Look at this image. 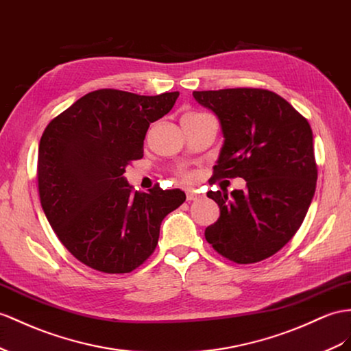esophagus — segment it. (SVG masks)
I'll use <instances>...</instances> for the list:
<instances>
[{
	"label": "esophagus",
	"instance_id": "esophagus-1",
	"mask_svg": "<svg viewBox=\"0 0 351 351\" xmlns=\"http://www.w3.org/2000/svg\"><path fill=\"white\" fill-rule=\"evenodd\" d=\"M200 194L197 193V191H193V190H186V200L188 202H194V200H197V199H200Z\"/></svg>",
	"mask_w": 351,
	"mask_h": 351
}]
</instances>
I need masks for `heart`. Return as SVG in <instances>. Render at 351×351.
<instances>
[{"label": "heart", "instance_id": "1", "mask_svg": "<svg viewBox=\"0 0 351 351\" xmlns=\"http://www.w3.org/2000/svg\"><path fill=\"white\" fill-rule=\"evenodd\" d=\"M184 178H185V179H191L193 175H191V173H184Z\"/></svg>", "mask_w": 351, "mask_h": 351}]
</instances>
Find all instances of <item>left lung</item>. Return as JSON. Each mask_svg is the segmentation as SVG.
Listing matches in <instances>:
<instances>
[{"mask_svg": "<svg viewBox=\"0 0 351 351\" xmlns=\"http://www.w3.org/2000/svg\"><path fill=\"white\" fill-rule=\"evenodd\" d=\"M193 96L217 114L226 138L212 179L246 181L245 190L230 195L208 193L221 215L204 237L232 263L263 261L295 236L316 191L310 124L282 96L265 88L206 90Z\"/></svg>", "mask_w": 351, "mask_h": 351, "instance_id": "1", "label": "left lung"}]
</instances>
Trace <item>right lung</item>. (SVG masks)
<instances>
[{
  "label": "right lung",
  "instance_id": "obj_1",
  "mask_svg": "<svg viewBox=\"0 0 351 351\" xmlns=\"http://www.w3.org/2000/svg\"><path fill=\"white\" fill-rule=\"evenodd\" d=\"M179 92L141 96L115 88L80 97L44 130L38 193L53 231L80 263L108 274L130 273L154 252L160 226L185 202L181 190L134 191L123 175L143 157L151 123Z\"/></svg>",
  "mask_w": 351,
  "mask_h": 351
}]
</instances>
